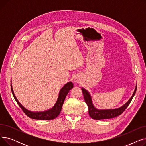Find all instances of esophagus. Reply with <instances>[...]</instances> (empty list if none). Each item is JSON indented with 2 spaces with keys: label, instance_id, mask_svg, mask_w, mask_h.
<instances>
[{
  "label": "esophagus",
  "instance_id": "1",
  "mask_svg": "<svg viewBox=\"0 0 146 146\" xmlns=\"http://www.w3.org/2000/svg\"><path fill=\"white\" fill-rule=\"evenodd\" d=\"M74 80H76V81H77V79H74Z\"/></svg>",
  "mask_w": 146,
  "mask_h": 146
}]
</instances>
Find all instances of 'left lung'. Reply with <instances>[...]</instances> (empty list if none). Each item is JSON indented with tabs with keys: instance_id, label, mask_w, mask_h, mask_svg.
Returning a JSON list of instances; mask_svg holds the SVG:
<instances>
[{
	"instance_id": "8db88e82",
	"label": "left lung",
	"mask_w": 146,
	"mask_h": 146,
	"mask_svg": "<svg viewBox=\"0 0 146 146\" xmlns=\"http://www.w3.org/2000/svg\"><path fill=\"white\" fill-rule=\"evenodd\" d=\"M137 90V86L135 89L134 93L131 96V98L129 99V101L122 107L115 110H96L92 102V99L90 95L88 93V92L85 89L82 88V92L83 94L84 99H85V102L86 103L88 106V113L89 116L94 119L100 120L104 119H110L116 117L120 115L121 114L123 113V112L127 108L129 104L131 102L133 99Z\"/></svg>"
}]
</instances>
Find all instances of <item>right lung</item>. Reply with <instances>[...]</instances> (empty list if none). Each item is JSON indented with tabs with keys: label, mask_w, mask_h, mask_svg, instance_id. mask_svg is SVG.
I'll return each instance as SVG.
<instances>
[{
	"label": "right lung",
	"mask_w": 146,
	"mask_h": 146,
	"mask_svg": "<svg viewBox=\"0 0 146 146\" xmlns=\"http://www.w3.org/2000/svg\"><path fill=\"white\" fill-rule=\"evenodd\" d=\"M73 88V84L72 83V82H68L67 84H66V85L60 90L57 101L55 105L54 106L53 108L48 111L41 112H33L26 110L18 101V99H17L16 96H15L13 93V91L12 88L11 90L15 101H17V104L19 105L23 112H24L28 117L39 120H51L57 118L60 115L64 101V99L69 90H71Z\"/></svg>",
	"instance_id": "obj_1"
}]
</instances>
